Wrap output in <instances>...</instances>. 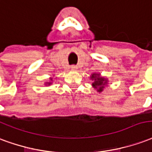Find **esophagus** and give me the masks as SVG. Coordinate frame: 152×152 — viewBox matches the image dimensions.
<instances>
[{
	"label": "esophagus",
	"mask_w": 152,
	"mask_h": 152,
	"mask_svg": "<svg viewBox=\"0 0 152 152\" xmlns=\"http://www.w3.org/2000/svg\"><path fill=\"white\" fill-rule=\"evenodd\" d=\"M70 68H71L72 70H75V69H77V65H71V67H70Z\"/></svg>",
	"instance_id": "1"
}]
</instances>
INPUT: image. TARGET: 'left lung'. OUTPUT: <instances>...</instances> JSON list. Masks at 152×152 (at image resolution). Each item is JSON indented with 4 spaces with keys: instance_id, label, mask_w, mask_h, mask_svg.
I'll use <instances>...</instances> for the list:
<instances>
[{
    "instance_id": "obj_1",
    "label": "left lung",
    "mask_w": 152,
    "mask_h": 152,
    "mask_svg": "<svg viewBox=\"0 0 152 152\" xmlns=\"http://www.w3.org/2000/svg\"><path fill=\"white\" fill-rule=\"evenodd\" d=\"M91 77L92 80H94V83H92L93 87L95 88H98V91L101 92L104 87V85L107 83V80H105V78L104 77H99V75L96 74H93Z\"/></svg>"
}]
</instances>
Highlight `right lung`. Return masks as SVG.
Segmentation results:
<instances>
[{"label": "right lung", "mask_w": 152, "mask_h": 152, "mask_svg": "<svg viewBox=\"0 0 152 152\" xmlns=\"http://www.w3.org/2000/svg\"><path fill=\"white\" fill-rule=\"evenodd\" d=\"M52 80H53V79L51 78V81H52ZM51 83H51V82H49V83H46V84H48V85H50Z\"/></svg>", "instance_id": "right-lung-1"}]
</instances>
